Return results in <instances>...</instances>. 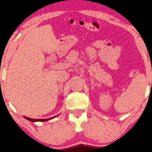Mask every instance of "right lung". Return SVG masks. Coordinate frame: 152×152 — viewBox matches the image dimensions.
Returning a JSON list of instances; mask_svg holds the SVG:
<instances>
[{
  "label": "right lung",
  "mask_w": 152,
  "mask_h": 152,
  "mask_svg": "<svg viewBox=\"0 0 152 152\" xmlns=\"http://www.w3.org/2000/svg\"><path fill=\"white\" fill-rule=\"evenodd\" d=\"M57 116H58V115H57ZM57 116H55L53 117H50V118H48V119H31V118H29V117H25V116H23V117L25 119H26V120L30 121V122H46V121L49 120H50V119L54 118V117H56Z\"/></svg>",
  "instance_id": "add662e5"
}]
</instances>
